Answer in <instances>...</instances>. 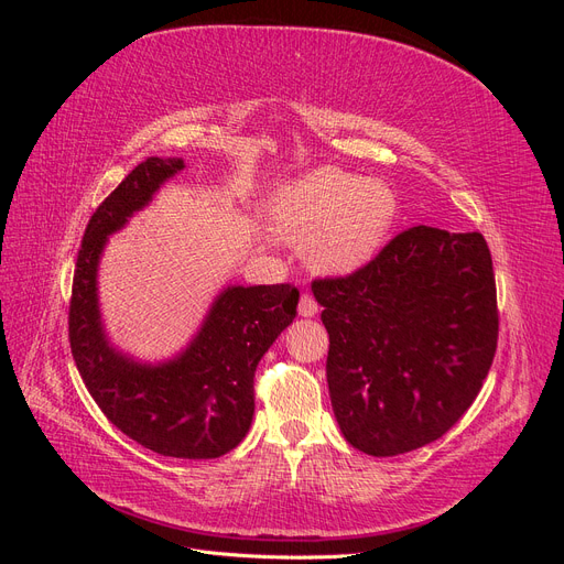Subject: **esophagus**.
Returning a JSON list of instances; mask_svg holds the SVG:
<instances>
[{
	"label": "esophagus",
	"mask_w": 564,
	"mask_h": 564,
	"mask_svg": "<svg viewBox=\"0 0 564 564\" xmlns=\"http://www.w3.org/2000/svg\"><path fill=\"white\" fill-rule=\"evenodd\" d=\"M299 313L303 315V317H313V315H317L319 313V305H317V301H315V296L313 294H301V303H299Z\"/></svg>",
	"instance_id": "34e87169"
}]
</instances>
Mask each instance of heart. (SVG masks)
Returning a JSON list of instances; mask_svg holds the SVG:
<instances>
[{"label": "heart", "instance_id": "b5f03b06", "mask_svg": "<svg viewBox=\"0 0 564 564\" xmlns=\"http://www.w3.org/2000/svg\"><path fill=\"white\" fill-rule=\"evenodd\" d=\"M395 216L398 197L386 183L332 166L289 183L272 204V218L284 235H313L308 259L322 270H352L369 261Z\"/></svg>", "mask_w": 564, "mask_h": 564}]
</instances>
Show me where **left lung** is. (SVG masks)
Here are the masks:
<instances>
[{"mask_svg":"<svg viewBox=\"0 0 564 564\" xmlns=\"http://www.w3.org/2000/svg\"><path fill=\"white\" fill-rule=\"evenodd\" d=\"M327 383L355 449L398 456L440 440L480 392L499 338L480 232L414 226L340 278L313 280Z\"/></svg>","mask_w":564,"mask_h":564,"instance_id":"8db88e82","label":"left lung"}]
</instances>
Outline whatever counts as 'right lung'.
<instances>
[{"label": "right lung", "mask_w": 564, "mask_h": 564, "mask_svg": "<svg viewBox=\"0 0 564 564\" xmlns=\"http://www.w3.org/2000/svg\"><path fill=\"white\" fill-rule=\"evenodd\" d=\"M181 169L178 158H148L98 204L77 253L67 338L84 386L127 437L162 456L218 458L249 431L256 367L296 317L299 289H226L191 348L160 367L135 365L108 346L96 299L98 256L108 235Z\"/></svg>", "instance_id": "add662e5"}]
</instances>
